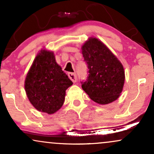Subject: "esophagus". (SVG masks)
Instances as JSON below:
<instances>
[{
    "label": "esophagus",
    "mask_w": 154,
    "mask_h": 154,
    "mask_svg": "<svg viewBox=\"0 0 154 154\" xmlns=\"http://www.w3.org/2000/svg\"><path fill=\"white\" fill-rule=\"evenodd\" d=\"M68 76L72 82H77V75H76L75 73H72V72H69V73H68Z\"/></svg>",
    "instance_id": "obj_1"
}]
</instances>
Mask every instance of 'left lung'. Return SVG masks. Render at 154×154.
Here are the masks:
<instances>
[{"instance_id": "1", "label": "left lung", "mask_w": 154, "mask_h": 154, "mask_svg": "<svg viewBox=\"0 0 154 154\" xmlns=\"http://www.w3.org/2000/svg\"><path fill=\"white\" fill-rule=\"evenodd\" d=\"M88 77L82 88L93 101L107 104L117 99L122 91L125 72L122 64L97 38H90L82 47Z\"/></svg>"}]
</instances>
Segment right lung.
Instances as JSON below:
<instances>
[{
	"label": "right lung",
	"instance_id": "1",
	"mask_svg": "<svg viewBox=\"0 0 154 154\" xmlns=\"http://www.w3.org/2000/svg\"><path fill=\"white\" fill-rule=\"evenodd\" d=\"M73 82L57 64L54 53L41 51L35 57L25 79V91L38 111L51 114L63 106L66 90Z\"/></svg>",
	"mask_w": 154,
	"mask_h": 154
}]
</instances>
